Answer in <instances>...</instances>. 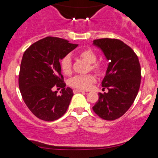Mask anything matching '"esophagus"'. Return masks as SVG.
Here are the masks:
<instances>
[{
	"mask_svg": "<svg viewBox=\"0 0 158 158\" xmlns=\"http://www.w3.org/2000/svg\"><path fill=\"white\" fill-rule=\"evenodd\" d=\"M73 93H84V91H83V90H81V89H73Z\"/></svg>",
	"mask_w": 158,
	"mask_h": 158,
	"instance_id": "obj_1",
	"label": "esophagus"
}]
</instances>
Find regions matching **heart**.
Wrapping results in <instances>:
<instances>
[{"instance_id":"1","label":"heart","mask_w":158,"mask_h":158,"mask_svg":"<svg viewBox=\"0 0 158 158\" xmlns=\"http://www.w3.org/2000/svg\"><path fill=\"white\" fill-rule=\"evenodd\" d=\"M79 56L90 65V69L96 73H99L102 69V65L100 62H97L96 54L90 48L81 50ZM61 69L65 75H70L72 73V58L69 55L65 56L61 60ZM96 81V78L93 75L88 74L85 76H76L72 78L69 81L71 86L79 89H89L91 88L93 82Z\"/></svg>"}]
</instances>
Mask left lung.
Instances as JSON below:
<instances>
[{"label": "left lung", "mask_w": 158, "mask_h": 158, "mask_svg": "<svg viewBox=\"0 0 158 158\" xmlns=\"http://www.w3.org/2000/svg\"><path fill=\"white\" fill-rule=\"evenodd\" d=\"M93 45L102 50L108 60L102 89L93 110L106 120H114L123 116L134 102L140 89L141 71L138 57L132 48L119 39L100 38Z\"/></svg>", "instance_id": "obj_1"}]
</instances>
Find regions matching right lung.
<instances>
[{
  "instance_id": "obj_1",
  "label": "right lung",
  "mask_w": 158,
  "mask_h": 158,
  "mask_svg": "<svg viewBox=\"0 0 158 158\" xmlns=\"http://www.w3.org/2000/svg\"><path fill=\"white\" fill-rule=\"evenodd\" d=\"M78 45L56 37H46L32 44L23 55L18 85L23 100L32 113L45 121H54L66 112L73 89L65 87L61 73L62 59ZM62 88L60 95L52 88Z\"/></svg>"
}]
</instances>
